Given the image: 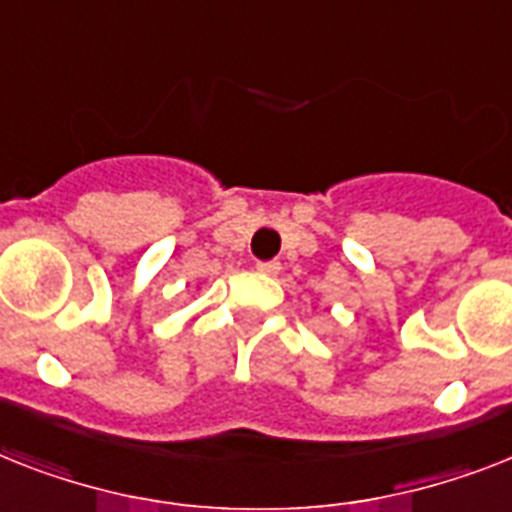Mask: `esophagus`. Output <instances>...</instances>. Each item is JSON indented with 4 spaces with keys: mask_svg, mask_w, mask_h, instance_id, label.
I'll return each instance as SVG.
<instances>
[{
    "mask_svg": "<svg viewBox=\"0 0 512 512\" xmlns=\"http://www.w3.org/2000/svg\"><path fill=\"white\" fill-rule=\"evenodd\" d=\"M278 270H281V263H276V260L257 263V273H263V276H278Z\"/></svg>",
    "mask_w": 512,
    "mask_h": 512,
    "instance_id": "obj_1",
    "label": "esophagus"
}]
</instances>
